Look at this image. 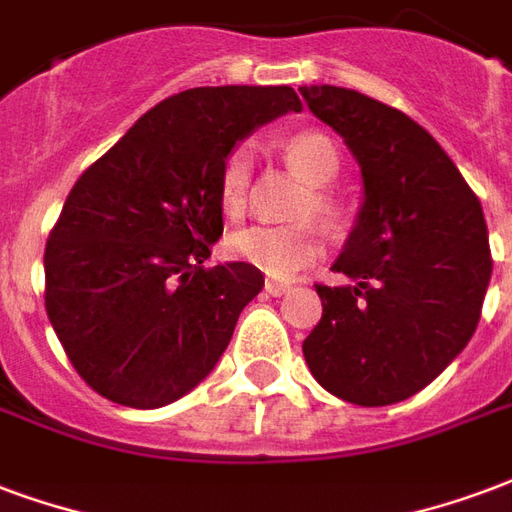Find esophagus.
<instances>
[{"instance_id":"34e87169","label":"esophagus","mask_w":512,"mask_h":512,"mask_svg":"<svg viewBox=\"0 0 512 512\" xmlns=\"http://www.w3.org/2000/svg\"><path fill=\"white\" fill-rule=\"evenodd\" d=\"M266 293L274 295V298H279V295L290 293V285H287V282H276V279H268Z\"/></svg>"}]
</instances>
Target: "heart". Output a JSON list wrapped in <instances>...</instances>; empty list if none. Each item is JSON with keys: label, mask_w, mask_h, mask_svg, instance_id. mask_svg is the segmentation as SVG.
<instances>
[{"label": "heart", "mask_w": 512, "mask_h": 512, "mask_svg": "<svg viewBox=\"0 0 512 512\" xmlns=\"http://www.w3.org/2000/svg\"><path fill=\"white\" fill-rule=\"evenodd\" d=\"M282 151L295 173L312 184L309 195L298 208V217L314 214L328 225H336L342 219V206L328 189V184L339 176V168H342L336 143L325 132L304 130L282 140ZM252 165H255V157H252L249 143L236 146L222 162L217 192L227 217L244 214L249 184H252ZM230 252L249 266L260 268L263 274L285 279V276L298 274L301 268L312 266L314 260L323 255V236L312 222L252 225L241 227L230 236Z\"/></svg>", "instance_id": "1"}]
</instances>
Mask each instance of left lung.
Listing matches in <instances>:
<instances>
[{"mask_svg": "<svg viewBox=\"0 0 512 512\" xmlns=\"http://www.w3.org/2000/svg\"><path fill=\"white\" fill-rule=\"evenodd\" d=\"M309 111L361 165L363 203L304 358L325 391L385 407L423 391L478 328L491 279L488 227L437 140L407 113L342 86H301Z\"/></svg>", "mask_w": 512, "mask_h": 512, "instance_id": "obj_1", "label": "left lung"}]
</instances>
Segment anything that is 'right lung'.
I'll return each instance as SVG.
<instances>
[{"label":"right lung","mask_w":512,"mask_h":512,"mask_svg":"<svg viewBox=\"0 0 512 512\" xmlns=\"http://www.w3.org/2000/svg\"><path fill=\"white\" fill-rule=\"evenodd\" d=\"M301 108L290 86L187 89L75 181L45 244V309L100 396L157 410L217 366L263 290L249 263L203 268L225 227L219 170L257 127Z\"/></svg>","instance_id":"obj_1"}]
</instances>
